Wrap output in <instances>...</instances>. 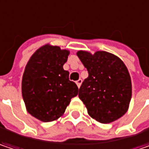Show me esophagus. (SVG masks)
Masks as SVG:
<instances>
[{
  "mask_svg": "<svg viewBox=\"0 0 149 149\" xmlns=\"http://www.w3.org/2000/svg\"><path fill=\"white\" fill-rule=\"evenodd\" d=\"M81 83H82V80H81V79H79V80L76 81V85H77V86H78L79 88H80V85H81Z\"/></svg>",
  "mask_w": 149,
  "mask_h": 149,
  "instance_id": "obj_1",
  "label": "esophagus"
}]
</instances>
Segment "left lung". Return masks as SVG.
<instances>
[{"label": "left lung", "instance_id": "8db88e82", "mask_svg": "<svg viewBox=\"0 0 149 149\" xmlns=\"http://www.w3.org/2000/svg\"><path fill=\"white\" fill-rule=\"evenodd\" d=\"M77 56L89 74L79 89L89 115L102 124L122 117L132 98V81L121 59L107 52L80 51Z\"/></svg>", "mask_w": 149, "mask_h": 149}]
</instances>
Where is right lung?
Returning <instances> with one entry per match:
<instances>
[{
	"instance_id": "right-lung-1",
	"label": "right lung",
	"mask_w": 149,
	"mask_h": 149,
	"mask_svg": "<svg viewBox=\"0 0 149 149\" xmlns=\"http://www.w3.org/2000/svg\"><path fill=\"white\" fill-rule=\"evenodd\" d=\"M69 54L59 47L46 45L31 56L25 67L23 98L28 112L43 122L58 119L78 94V86L63 68Z\"/></svg>"
}]
</instances>
